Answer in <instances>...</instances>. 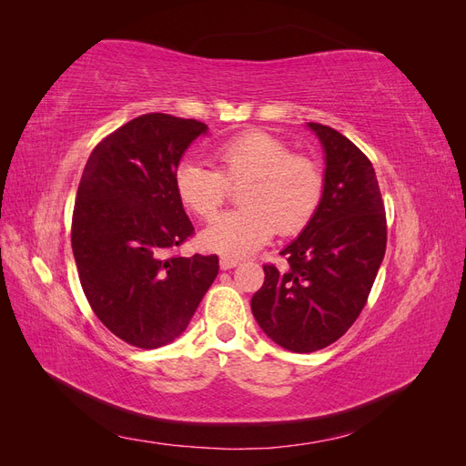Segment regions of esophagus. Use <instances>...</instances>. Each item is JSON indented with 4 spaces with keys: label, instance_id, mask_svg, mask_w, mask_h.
Returning <instances> with one entry per match:
<instances>
[{
    "label": "esophagus",
    "instance_id": "1",
    "mask_svg": "<svg viewBox=\"0 0 466 466\" xmlns=\"http://www.w3.org/2000/svg\"><path fill=\"white\" fill-rule=\"evenodd\" d=\"M238 262V258H233V257H221L219 264H221V270H231V268H235Z\"/></svg>",
    "mask_w": 466,
    "mask_h": 466
}]
</instances>
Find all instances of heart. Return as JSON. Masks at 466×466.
<instances>
[{
  "instance_id": "obj_1",
  "label": "heart",
  "mask_w": 466,
  "mask_h": 466,
  "mask_svg": "<svg viewBox=\"0 0 466 466\" xmlns=\"http://www.w3.org/2000/svg\"><path fill=\"white\" fill-rule=\"evenodd\" d=\"M218 171L187 161L177 168L180 202L196 216L214 218L231 187H243L241 209L218 216L200 233V245L221 255H247L279 235L303 231L320 208V165L274 134L250 130L214 149Z\"/></svg>"
}]
</instances>
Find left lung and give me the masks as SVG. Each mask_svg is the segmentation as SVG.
<instances>
[{
	"label": "left lung",
	"instance_id": "8db88e82",
	"mask_svg": "<svg viewBox=\"0 0 466 466\" xmlns=\"http://www.w3.org/2000/svg\"><path fill=\"white\" fill-rule=\"evenodd\" d=\"M327 153L324 196L311 223L279 252L286 270L264 264L250 309L260 329L295 354L330 346L368 303L387 248V216L375 168L330 126L309 122Z\"/></svg>",
	"mask_w": 466,
	"mask_h": 466
}]
</instances>
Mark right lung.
I'll return each mask as SVG.
<instances>
[{
    "mask_svg": "<svg viewBox=\"0 0 466 466\" xmlns=\"http://www.w3.org/2000/svg\"><path fill=\"white\" fill-rule=\"evenodd\" d=\"M206 130L149 112L103 137L83 168L72 218L79 281L98 320L130 346L173 342L218 276L216 255L175 252L194 235L177 167Z\"/></svg>",
    "mask_w": 466,
    "mask_h": 466,
    "instance_id": "right-lung-1",
    "label": "right lung"
}]
</instances>
